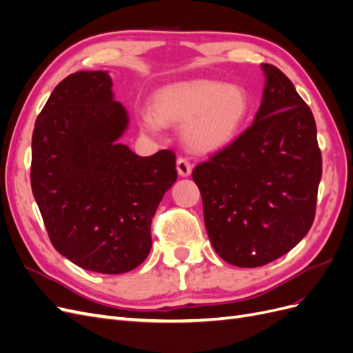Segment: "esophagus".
<instances>
[{"instance_id": "esophagus-1", "label": "esophagus", "mask_w": 353, "mask_h": 353, "mask_svg": "<svg viewBox=\"0 0 353 353\" xmlns=\"http://www.w3.org/2000/svg\"><path fill=\"white\" fill-rule=\"evenodd\" d=\"M176 170H178V175L179 176L187 178V176L191 175V170H193V166H191V163L188 162L187 159L179 157L176 160Z\"/></svg>"}]
</instances>
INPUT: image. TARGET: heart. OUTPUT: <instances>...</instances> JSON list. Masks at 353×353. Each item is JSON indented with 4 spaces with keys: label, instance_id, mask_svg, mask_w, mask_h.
<instances>
[{
    "label": "heart",
    "instance_id": "obj_1",
    "mask_svg": "<svg viewBox=\"0 0 353 353\" xmlns=\"http://www.w3.org/2000/svg\"><path fill=\"white\" fill-rule=\"evenodd\" d=\"M250 97L237 83L212 79L181 81L165 85L152 97V110L138 113L148 134L163 125H184L181 137L197 153H212L230 145L245 125Z\"/></svg>",
    "mask_w": 353,
    "mask_h": 353
}]
</instances>
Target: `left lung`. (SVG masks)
Returning a JSON list of instances; mask_svg holds the SVG:
<instances>
[{
	"label": "left lung",
	"mask_w": 353,
	"mask_h": 353,
	"mask_svg": "<svg viewBox=\"0 0 353 353\" xmlns=\"http://www.w3.org/2000/svg\"><path fill=\"white\" fill-rule=\"evenodd\" d=\"M261 68L253 123L193 170L213 249L240 268L279 259L306 236L323 174L311 109L281 70Z\"/></svg>",
	"instance_id": "1"
}]
</instances>
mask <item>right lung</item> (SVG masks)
<instances>
[{
	"mask_svg": "<svg viewBox=\"0 0 353 353\" xmlns=\"http://www.w3.org/2000/svg\"><path fill=\"white\" fill-rule=\"evenodd\" d=\"M108 70H81L51 92L32 135V193L50 240L92 272L123 274L150 253L152 218L176 181L175 154L119 143L130 114Z\"/></svg>",
	"mask_w": 353,
	"mask_h": 353,
	"instance_id": "right-lung-1",
	"label": "right lung"
}]
</instances>
